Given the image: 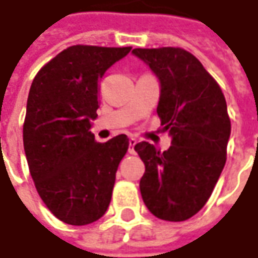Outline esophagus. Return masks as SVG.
Returning <instances> with one entry per match:
<instances>
[{
    "mask_svg": "<svg viewBox=\"0 0 258 258\" xmlns=\"http://www.w3.org/2000/svg\"><path fill=\"white\" fill-rule=\"evenodd\" d=\"M137 143H138V141H137L135 138H131V140H129V151H131V153H134V147H135Z\"/></svg>",
    "mask_w": 258,
    "mask_h": 258,
    "instance_id": "obj_1",
    "label": "esophagus"
}]
</instances>
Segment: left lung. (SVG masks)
<instances>
[{"instance_id":"8db88e82","label":"left lung","mask_w":258,"mask_h":258,"mask_svg":"<svg viewBox=\"0 0 258 258\" xmlns=\"http://www.w3.org/2000/svg\"><path fill=\"white\" fill-rule=\"evenodd\" d=\"M132 53L159 79L157 114L172 138L163 153L145 141L135 145L145 165L141 196L157 218L184 221L204 208L224 168L230 138L226 99L204 65L184 48Z\"/></svg>"}]
</instances>
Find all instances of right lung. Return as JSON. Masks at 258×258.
<instances>
[{"instance_id":"1","label":"right lung","mask_w":258,"mask_h":258,"mask_svg":"<svg viewBox=\"0 0 258 258\" xmlns=\"http://www.w3.org/2000/svg\"><path fill=\"white\" fill-rule=\"evenodd\" d=\"M131 47L71 46L46 63L31 84L23 148L35 188L60 221L84 226L108 210L115 172L129 138L96 143L98 84Z\"/></svg>"}]
</instances>
